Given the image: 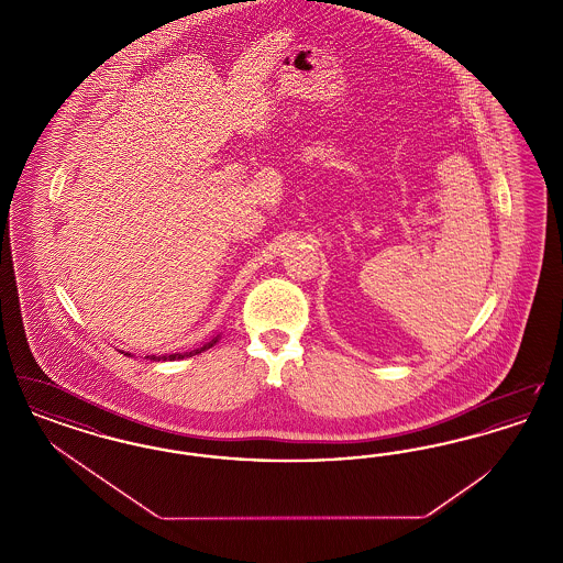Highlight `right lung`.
<instances>
[{
	"instance_id": "obj_1",
	"label": "right lung",
	"mask_w": 563,
	"mask_h": 563,
	"mask_svg": "<svg viewBox=\"0 0 563 563\" xmlns=\"http://www.w3.org/2000/svg\"><path fill=\"white\" fill-rule=\"evenodd\" d=\"M219 340V335L214 338L213 342H209V344H205L202 349L191 350V352H175V354H162V356H156V354H152V356H147L150 361H177V358H186V356H194V354H200L202 350H209L213 346L214 342ZM129 354V352H126Z\"/></svg>"
}]
</instances>
